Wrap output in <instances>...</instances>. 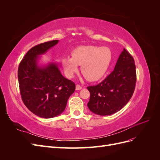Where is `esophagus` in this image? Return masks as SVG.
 <instances>
[{
	"label": "esophagus",
	"instance_id": "34e87169",
	"mask_svg": "<svg viewBox=\"0 0 160 160\" xmlns=\"http://www.w3.org/2000/svg\"><path fill=\"white\" fill-rule=\"evenodd\" d=\"M75 87H76V90H81L82 89V87L78 84H77Z\"/></svg>",
	"mask_w": 160,
	"mask_h": 160
}]
</instances>
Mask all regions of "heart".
Returning <instances> with one entry per match:
<instances>
[{
	"instance_id": "heart-1",
	"label": "heart",
	"mask_w": 160,
	"mask_h": 160,
	"mask_svg": "<svg viewBox=\"0 0 160 160\" xmlns=\"http://www.w3.org/2000/svg\"><path fill=\"white\" fill-rule=\"evenodd\" d=\"M112 52L107 47L82 45L71 51V57H64L61 61L66 76L73 77L81 65V71L89 81L99 80L110 66Z\"/></svg>"
}]
</instances>
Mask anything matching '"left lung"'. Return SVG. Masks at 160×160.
<instances>
[{"mask_svg": "<svg viewBox=\"0 0 160 160\" xmlns=\"http://www.w3.org/2000/svg\"><path fill=\"white\" fill-rule=\"evenodd\" d=\"M135 83L134 59L123 49L113 72L98 85L88 87L90 92L89 109L97 115L103 116L118 112L132 98Z\"/></svg>", "mask_w": 160, "mask_h": 160, "instance_id": "obj_1", "label": "left lung"}]
</instances>
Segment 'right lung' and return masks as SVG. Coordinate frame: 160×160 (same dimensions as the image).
I'll return each mask as SVG.
<instances>
[{"instance_id": "1", "label": "right lung", "mask_w": 160, "mask_h": 160, "mask_svg": "<svg viewBox=\"0 0 160 160\" xmlns=\"http://www.w3.org/2000/svg\"><path fill=\"white\" fill-rule=\"evenodd\" d=\"M59 40L33 47L21 61L18 69L19 88L23 103L32 113L52 118L63 112L75 84L62 75L55 62L41 65V56Z\"/></svg>"}]
</instances>
